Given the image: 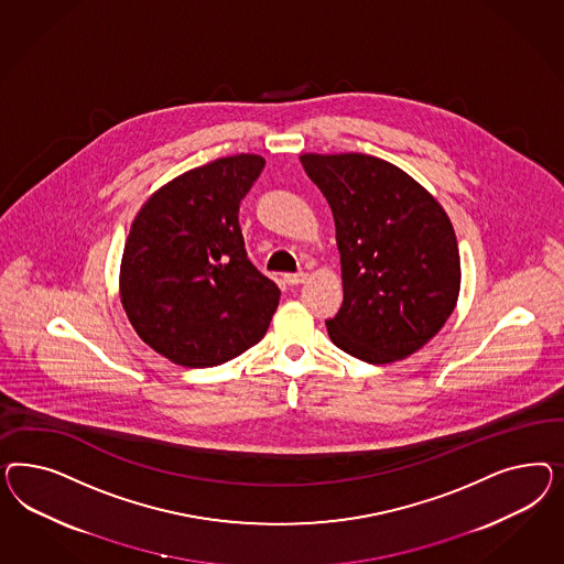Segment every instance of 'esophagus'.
<instances>
[{
  "instance_id": "esophagus-1",
  "label": "esophagus",
  "mask_w": 564,
  "mask_h": 564,
  "mask_svg": "<svg viewBox=\"0 0 564 564\" xmlns=\"http://www.w3.org/2000/svg\"><path fill=\"white\" fill-rule=\"evenodd\" d=\"M283 279H285L288 285H300V283L306 281L307 276L306 273H288Z\"/></svg>"
}]
</instances>
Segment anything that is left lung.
<instances>
[{"label": "left lung", "mask_w": 564, "mask_h": 564, "mask_svg": "<svg viewBox=\"0 0 564 564\" xmlns=\"http://www.w3.org/2000/svg\"><path fill=\"white\" fill-rule=\"evenodd\" d=\"M325 194L341 254L343 304L328 337L368 364L408 358L453 314L462 288L455 229L438 200L361 153L300 156Z\"/></svg>", "instance_id": "left-lung-1"}]
</instances>
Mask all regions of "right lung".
<instances>
[{
    "instance_id": "1",
    "label": "right lung",
    "mask_w": 564,
    "mask_h": 564,
    "mask_svg": "<svg viewBox=\"0 0 564 564\" xmlns=\"http://www.w3.org/2000/svg\"><path fill=\"white\" fill-rule=\"evenodd\" d=\"M264 159L223 156L171 180L123 246L121 306L138 337L177 366L210 368L257 345L281 291L248 260L238 213Z\"/></svg>"
}]
</instances>
